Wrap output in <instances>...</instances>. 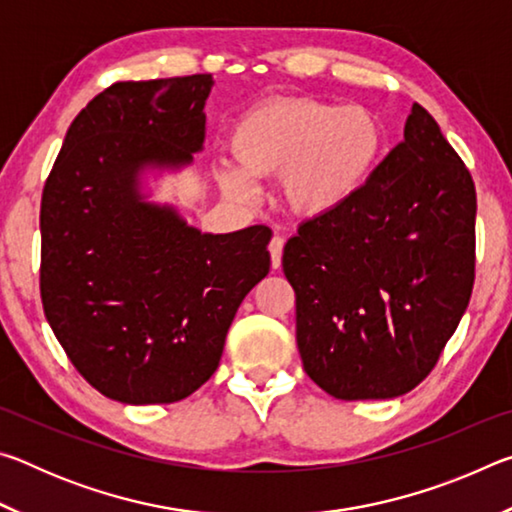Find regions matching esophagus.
<instances>
[{
	"mask_svg": "<svg viewBox=\"0 0 512 512\" xmlns=\"http://www.w3.org/2000/svg\"><path fill=\"white\" fill-rule=\"evenodd\" d=\"M282 250H284V237L275 235L271 239V244H268V253H271L273 268H280L282 266Z\"/></svg>",
	"mask_w": 512,
	"mask_h": 512,
	"instance_id": "1",
	"label": "esophagus"
}]
</instances>
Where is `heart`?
<instances>
[{
  "label": "heart",
  "instance_id": "heart-1",
  "mask_svg": "<svg viewBox=\"0 0 512 512\" xmlns=\"http://www.w3.org/2000/svg\"><path fill=\"white\" fill-rule=\"evenodd\" d=\"M237 167L223 171V187L253 198L257 180L282 178L289 210L318 219L352 203L381 162L386 133L363 106H336L311 97H282L250 108L230 133Z\"/></svg>",
  "mask_w": 512,
  "mask_h": 512
}]
</instances>
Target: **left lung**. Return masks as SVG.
Here are the masks:
<instances>
[{
  "instance_id": "obj_1",
  "label": "left lung",
  "mask_w": 512,
  "mask_h": 512,
  "mask_svg": "<svg viewBox=\"0 0 512 512\" xmlns=\"http://www.w3.org/2000/svg\"><path fill=\"white\" fill-rule=\"evenodd\" d=\"M476 192L427 110L352 203L284 246L307 375L336 400H391L429 375L474 287Z\"/></svg>"
}]
</instances>
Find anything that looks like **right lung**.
I'll list each match as a JSON object with an SVG mask.
<instances>
[{"mask_svg":"<svg viewBox=\"0 0 512 512\" xmlns=\"http://www.w3.org/2000/svg\"><path fill=\"white\" fill-rule=\"evenodd\" d=\"M212 85V74L110 85L72 121L42 189V307L110 400L171 404L201 388L271 268L266 225L210 235L140 192L144 169L203 151Z\"/></svg>","mask_w":512,"mask_h":512,"instance_id":"1","label":"right lung"}]
</instances>
